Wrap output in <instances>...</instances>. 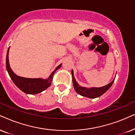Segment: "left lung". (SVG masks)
Segmentation results:
<instances>
[{"label": "left lung", "mask_w": 135, "mask_h": 135, "mask_svg": "<svg viewBox=\"0 0 135 135\" xmlns=\"http://www.w3.org/2000/svg\"><path fill=\"white\" fill-rule=\"evenodd\" d=\"M71 75H72L73 78V87H74L75 90L76 92L79 94L81 96L86 97V98H91V99H94L96 98H99L102 94H104L112 86L113 83L114 82V80L109 83L107 85L102 86V87L100 88H96V87H92L91 88H87L86 87H83L78 84V83L76 82V80H75L74 77V73H73V70H72L71 71Z\"/></svg>", "instance_id": "left-lung-1"}]
</instances>
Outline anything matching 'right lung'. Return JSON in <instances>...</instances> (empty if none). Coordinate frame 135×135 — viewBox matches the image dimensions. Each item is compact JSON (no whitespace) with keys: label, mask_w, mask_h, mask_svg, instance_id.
<instances>
[{"label":"right lung","mask_w":135,"mask_h":135,"mask_svg":"<svg viewBox=\"0 0 135 135\" xmlns=\"http://www.w3.org/2000/svg\"><path fill=\"white\" fill-rule=\"evenodd\" d=\"M9 49H10V47H9L8 51H7L6 57L7 70L8 71L9 76L13 81L14 84L20 90L27 94H36L42 92L43 91H44L45 89H46L51 86L54 75L57 70L59 69L61 67L62 64L55 68V69L51 73L50 76L47 79H43L41 78H28L21 77L16 75L10 68L8 60Z\"/></svg>","instance_id":"right-lung-1"}]
</instances>
